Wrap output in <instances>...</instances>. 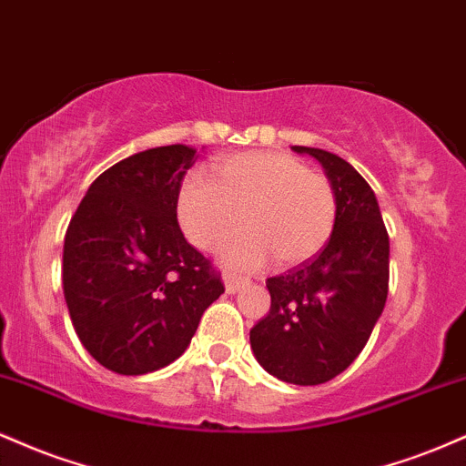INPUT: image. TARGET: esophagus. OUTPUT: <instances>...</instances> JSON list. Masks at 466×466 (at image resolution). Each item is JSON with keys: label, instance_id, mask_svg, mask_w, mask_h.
<instances>
[{"label": "esophagus", "instance_id": "esophagus-1", "mask_svg": "<svg viewBox=\"0 0 466 466\" xmlns=\"http://www.w3.org/2000/svg\"><path fill=\"white\" fill-rule=\"evenodd\" d=\"M245 285H248V280H245V278H240V276H228L226 278V291L228 293H237Z\"/></svg>", "mask_w": 466, "mask_h": 466}]
</instances>
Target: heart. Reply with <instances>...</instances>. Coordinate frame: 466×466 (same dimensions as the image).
<instances>
[{"mask_svg":"<svg viewBox=\"0 0 466 466\" xmlns=\"http://www.w3.org/2000/svg\"><path fill=\"white\" fill-rule=\"evenodd\" d=\"M217 181L190 173L177 192V221L195 248L215 251L240 226L249 228L223 248L229 269H256L271 254L282 267L311 260L335 229L330 181L287 153H238L215 164Z\"/></svg>","mask_w":466,"mask_h":466,"instance_id":"obj_1","label":"heart"}]
</instances>
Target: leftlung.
Segmentation results:
<instances>
[{"label":"left lung","instance_id":"1","mask_svg":"<svg viewBox=\"0 0 466 466\" xmlns=\"http://www.w3.org/2000/svg\"><path fill=\"white\" fill-rule=\"evenodd\" d=\"M322 164L335 190L337 218L326 248L287 274L267 278L269 313L249 330L267 372L318 386L360 357L388 298L390 238L377 197L346 159L293 147Z\"/></svg>","mask_w":466,"mask_h":466}]
</instances>
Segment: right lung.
<instances>
[{
    "label": "right lung",
    "instance_id": "obj_1",
    "mask_svg": "<svg viewBox=\"0 0 466 466\" xmlns=\"http://www.w3.org/2000/svg\"><path fill=\"white\" fill-rule=\"evenodd\" d=\"M184 144L148 148L89 186L63 245V293L80 344L117 374H147L188 349L221 276L181 234Z\"/></svg>",
    "mask_w": 466,
    "mask_h": 466
}]
</instances>
